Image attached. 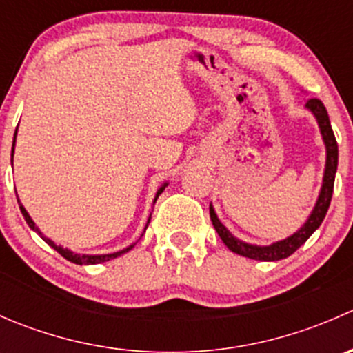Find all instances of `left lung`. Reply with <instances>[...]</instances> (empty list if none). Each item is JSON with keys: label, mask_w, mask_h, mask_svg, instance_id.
Wrapping results in <instances>:
<instances>
[{"label": "left lung", "mask_w": 353, "mask_h": 353, "mask_svg": "<svg viewBox=\"0 0 353 353\" xmlns=\"http://www.w3.org/2000/svg\"><path fill=\"white\" fill-rule=\"evenodd\" d=\"M305 108L311 110L316 116V119H318L319 128H321L323 140H325L326 145V169L325 177H323V188L321 193H319L318 203H316L314 210H312L307 222L301 227V230H297L294 236L287 237V239L280 241V243L265 245V248L245 244L243 241L236 239V237L222 225V222L219 220L216 213L213 212V206H210V219H212L213 227H215V230L219 232L223 244H225L230 251L236 252V254L245 256V258L251 259H259V261H279V259L288 258V256L294 254V252L312 236V232H314V230L321 225L323 220H325L326 212H328L330 208L331 196H333L334 174H336L338 167V143L336 138H334L333 130H331V123L325 104H323L319 99H309Z\"/></svg>", "instance_id": "left-lung-1"}]
</instances>
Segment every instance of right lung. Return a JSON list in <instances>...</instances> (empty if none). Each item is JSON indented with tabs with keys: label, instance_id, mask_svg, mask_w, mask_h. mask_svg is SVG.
I'll list each match as a JSON object with an SVG mask.
<instances>
[{
	"label": "right lung",
	"instance_id": "add662e5",
	"mask_svg": "<svg viewBox=\"0 0 353 353\" xmlns=\"http://www.w3.org/2000/svg\"><path fill=\"white\" fill-rule=\"evenodd\" d=\"M15 137H17V131H15ZM13 147H15V138H13ZM12 152H13V150H12ZM12 157H13V154H12ZM163 188H165V184H163V186L160 188V190H159V193H157V196H155V201H157V198H159V194L162 193V191H163ZM17 199H19V198H17ZM155 201H154V203H155ZM19 205H20V212H22V215H23L25 222L28 223V227H30L32 230H35V232H37L39 236H41L42 239L46 241V243H48L49 245H51L52 249H56V251H58L59 254L63 256V258H66L68 261L74 263V265H97V263H104V261H109V259H114V258H117V256L124 254V252H128V251H130V249H133V248H134V245H130V248L123 249V251L112 252V254H95V256H88V254H74V252H71L70 249H63L61 245H56L54 243H52L51 239H48V237H46V236H42V232H41V230H39L37 227H35L34 220H32L30 216H28L27 210L23 208V206H22V203L19 201ZM150 216H152V213H150ZM148 223H150V219H148V222H147V227H148Z\"/></svg>",
	"mask_w": 353,
	"mask_h": 353
}]
</instances>
